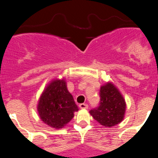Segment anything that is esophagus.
Returning a JSON list of instances; mask_svg holds the SVG:
<instances>
[{"label": "esophagus", "instance_id": "esophagus-1", "mask_svg": "<svg viewBox=\"0 0 158 158\" xmlns=\"http://www.w3.org/2000/svg\"><path fill=\"white\" fill-rule=\"evenodd\" d=\"M79 107H80L81 109H87L88 108V105L85 103H81L79 104Z\"/></svg>", "mask_w": 158, "mask_h": 158}]
</instances>
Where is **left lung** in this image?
<instances>
[{
  "instance_id": "1",
  "label": "left lung",
  "mask_w": 158,
  "mask_h": 158,
  "mask_svg": "<svg viewBox=\"0 0 158 158\" xmlns=\"http://www.w3.org/2000/svg\"><path fill=\"white\" fill-rule=\"evenodd\" d=\"M100 101L97 107L89 111L95 120L104 127H113L124 117L126 102L118 89L111 82L102 85L99 91Z\"/></svg>"
}]
</instances>
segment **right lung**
Returning <instances> with one entry per match:
<instances>
[{
	"mask_svg": "<svg viewBox=\"0 0 158 158\" xmlns=\"http://www.w3.org/2000/svg\"><path fill=\"white\" fill-rule=\"evenodd\" d=\"M41 120L56 129H60L74 117L79 109L68 91L65 79H54L46 86L38 100Z\"/></svg>",
	"mask_w": 158,
	"mask_h": 158,
	"instance_id": "obj_1",
	"label": "right lung"
}]
</instances>
